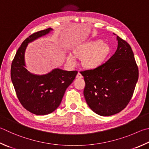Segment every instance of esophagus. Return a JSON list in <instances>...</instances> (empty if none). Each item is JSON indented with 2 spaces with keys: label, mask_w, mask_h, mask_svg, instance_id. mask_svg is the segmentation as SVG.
Masks as SVG:
<instances>
[{
  "label": "esophagus",
  "mask_w": 149,
  "mask_h": 149,
  "mask_svg": "<svg viewBox=\"0 0 149 149\" xmlns=\"http://www.w3.org/2000/svg\"><path fill=\"white\" fill-rule=\"evenodd\" d=\"M76 77L78 78V79H79V78H82L83 76H82V75H81V74L80 72H78L77 74Z\"/></svg>",
  "instance_id": "34e87169"
}]
</instances>
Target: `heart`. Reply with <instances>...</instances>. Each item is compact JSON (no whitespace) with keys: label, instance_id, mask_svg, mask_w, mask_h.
I'll use <instances>...</instances> for the list:
<instances>
[{"label":"heart","instance_id":"heart-1","mask_svg":"<svg viewBox=\"0 0 149 149\" xmlns=\"http://www.w3.org/2000/svg\"><path fill=\"white\" fill-rule=\"evenodd\" d=\"M110 52L109 45L102 40H95L83 43L75 47L74 53L77 57H83V64L89 68L98 66L104 62ZM68 62L72 65L76 63V57L72 53L68 54Z\"/></svg>","mask_w":149,"mask_h":149}]
</instances>
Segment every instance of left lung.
Listing matches in <instances>:
<instances>
[{"instance_id":"1","label":"left lung","mask_w":149,"mask_h":149,"mask_svg":"<svg viewBox=\"0 0 149 149\" xmlns=\"http://www.w3.org/2000/svg\"><path fill=\"white\" fill-rule=\"evenodd\" d=\"M117 39V49L109 60L96 68L80 72L85 81V100L101 116L117 114L126 107L139 77L130 45L119 36Z\"/></svg>"}]
</instances>
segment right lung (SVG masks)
<instances>
[{"label":"right lung","instance_id":"right-lung-1","mask_svg":"<svg viewBox=\"0 0 149 149\" xmlns=\"http://www.w3.org/2000/svg\"><path fill=\"white\" fill-rule=\"evenodd\" d=\"M52 30L49 28L34 32L24 40L11 66V79L19 101L24 108L37 115L49 114L59 106L66 89L77 74V71L56 68L47 74L37 75L25 68V51L29 43Z\"/></svg>","mask_w":149,"mask_h":149}]
</instances>
